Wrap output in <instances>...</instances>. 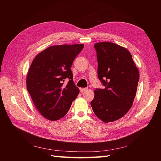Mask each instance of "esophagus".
Wrapping results in <instances>:
<instances>
[{
    "label": "esophagus",
    "instance_id": "34e87169",
    "mask_svg": "<svg viewBox=\"0 0 161 161\" xmlns=\"http://www.w3.org/2000/svg\"><path fill=\"white\" fill-rule=\"evenodd\" d=\"M88 88H80V91L81 92H85V91H88Z\"/></svg>",
    "mask_w": 161,
    "mask_h": 161
}]
</instances>
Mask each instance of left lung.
Listing matches in <instances>:
<instances>
[{"label":"left lung","instance_id":"8db88e82","mask_svg":"<svg viewBox=\"0 0 161 161\" xmlns=\"http://www.w3.org/2000/svg\"><path fill=\"white\" fill-rule=\"evenodd\" d=\"M97 74L104 89H96L91 102L97 118L105 123L120 119L132 106L139 81V72L130 52L111 42L94 46Z\"/></svg>","mask_w":161,"mask_h":161}]
</instances>
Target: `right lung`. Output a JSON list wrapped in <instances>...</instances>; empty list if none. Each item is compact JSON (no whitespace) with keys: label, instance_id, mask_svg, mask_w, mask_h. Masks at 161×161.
Listing matches in <instances>:
<instances>
[{"label":"right lung","instance_id":"right-lung-1","mask_svg":"<svg viewBox=\"0 0 161 161\" xmlns=\"http://www.w3.org/2000/svg\"><path fill=\"white\" fill-rule=\"evenodd\" d=\"M83 47V44L52 46L31 63L27 76V91L37 109L47 119L63 118L79 93L70 68Z\"/></svg>","mask_w":161,"mask_h":161}]
</instances>
